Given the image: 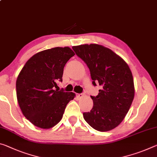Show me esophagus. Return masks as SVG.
Instances as JSON below:
<instances>
[{
    "mask_svg": "<svg viewBox=\"0 0 157 157\" xmlns=\"http://www.w3.org/2000/svg\"><path fill=\"white\" fill-rule=\"evenodd\" d=\"M84 96V94H77V96H78V98H82Z\"/></svg>",
    "mask_w": 157,
    "mask_h": 157,
    "instance_id": "obj_1",
    "label": "esophagus"
}]
</instances>
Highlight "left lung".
Returning <instances> with one entry per match:
<instances>
[{
	"label": "left lung",
	"instance_id": "8db88e82",
	"mask_svg": "<svg viewBox=\"0 0 157 157\" xmlns=\"http://www.w3.org/2000/svg\"><path fill=\"white\" fill-rule=\"evenodd\" d=\"M73 49L88 66L93 85L102 86L98 95L91 96L93 108L83 113L84 119L97 131H110L123 121L132 104V73L123 59L100 44H81Z\"/></svg>",
	"mask_w": 157,
	"mask_h": 157
}]
</instances>
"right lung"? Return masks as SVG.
<instances>
[{
	"label": "right lung",
	"mask_w": 157,
	"mask_h": 157,
	"mask_svg": "<svg viewBox=\"0 0 157 157\" xmlns=\"http://www.w3.org/2000/svg\"><path fill=\"white\" fill-rule=\"evenodd\" d=\"M74 55L68 47L40 52L27 61L17 77L19 108L37 127L47 129L58 124L67 104L75 96L73 92L54 90L57 82H62L66 63Z\"/></svg>",
	"instance_id": "add662e5"
}]
</instances>
